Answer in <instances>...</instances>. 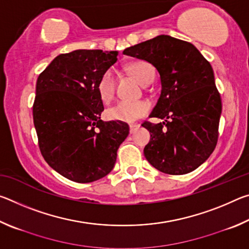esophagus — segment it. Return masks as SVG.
<instances>
[{
  "instance_id": "obj_1",
  "label": "esophagus",
  "mask_w": 249,
  "mask_h": 249,
  "mask_svg": "<svg viewBox=\"0 0 249 249\" xmlns=\"http://www.w3.org/2000/svg\"><path fill=\"white\" fill-rule=\"evenodd\" d=\"M138 128H140V125H138V124H132V125H129V133L133 134V133L136 132V130H137Z\"/></svg>"
}]
</instances>
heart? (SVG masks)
<instances>
[{
	"mask_svg": "<svg viewBox=\"0 0 249 249\" xmlns=\"http://www.w3.org/2000/svg\"><path fill=\"white\" fill-rule=\"evenodd\" d=\"M128 71L133 77L147 86L154 81L155 69L147 61H135L128 66ZM96 92L100 100L103 103L111 102L115 92V78L112 70H107L101 74L96 82ZM149 111V104L144 101H135V102H119L105 112V116L109 121L123 122V123H134L141 117L145 116Z\"/></svg>",
	"mask_w": 249,
	"mask_h": 249,
	"instance_id": "obj_1",
	"label": "heart"
}]
</instances>
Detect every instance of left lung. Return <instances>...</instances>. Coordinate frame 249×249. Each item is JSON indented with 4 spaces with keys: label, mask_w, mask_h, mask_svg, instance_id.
Returning a JSON list of instances; mask_svg holds the SVG:
<instances>
[{
    "label": "left lung",
    "mask_w": 249,
    "mask_h": 249,
    "mask_svg": "<svg viewBox=\"0 0 249 249\" xmlns=\"http://www.w3.org/2000/svg\"><path fill=\"white\" fill-rule=\"evenodd\" d=\"M123 53L148 61L160 74L161 93L150 117L165 122L142 124L150 133L146 159L168 175L196 170L215 149L218 138L222 101L212 66L191 43L168 35Z\"/></svg>",
    "instance_id": "1"
}]
</instances>
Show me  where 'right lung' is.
I'll return each instance as SVG.
<instances>
[{
    "instance_id": "obj_1",
    "label": "right lung",
    "mask_w": 249,
    "mask_h": 249,
    "mask_svg": "<svg viewBox=\"0 0 249 249\" xmlns=\"http://www.w3.org/2000/svg\"><path fill=\"white\" fill-rule=\"evenodd\" d=\"M117 52L79 49L61 53L39 74L33 105L40 153L65 178L79 183L111 172L128 136L123 122L101 120L96 82L114 65Z\"/></svg>"
}]
</instances>
